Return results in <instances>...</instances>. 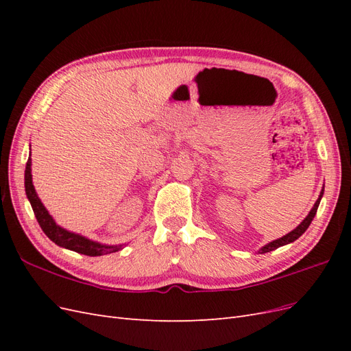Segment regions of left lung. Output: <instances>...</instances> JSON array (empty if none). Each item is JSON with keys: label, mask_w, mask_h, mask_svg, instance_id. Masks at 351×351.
<instances>
[{"label": "left lung", "mask_w": 351, "mask_h": 351, "mask_svg": "<svg viewBox=\"0 0 351 351\" xmlns=\"http://www.w3.org/2000/svg\"><path fill=\"white\" fill-rule=\"evenodd\" d=\"M322 195H324V189H322V192H321V195H319V197H317V200L315 202V205H313V208L311 209V212L309 214H307V217L300 222L299 226H297L293 231H290L289 234H285V236H282L281 239H277V240H274V241H271V243H268V244H265V246L259 250V253H268V252H271V250H275V249H278V247H281V246H285V244H289V243H293L294 240H297L299 239L303 232L309 228V226H311V222L313 221V218H315V215H316V210H317V206H319V204H321V199H322Z\"/></svg>", "instance_id": "1"}]
</instances>
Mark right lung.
<instances>
[{"mask_svg": "<svg viewBox=\"0 0 351 351\" xmlns=\"http://www.w3.org/2000/svg\"><path fill=\"white\" fill-rule=\"evenodd\" d=\"M32 159L29 155V159L26 162V169H25V190H26V196L30 202L32 209L35 212V217L39 222V226L42 228V231L45 232L49 240L54 241L58 246L77 252L82 254H86V256H102V254H108V253H114L119 252L123 244L120 246H108V244H101L98 241L89 240L86 237H83L80 234H76V232L67 231L62 227L57 226V222L54 221L49 215V212L47 210V208L42 204L40 199L36 195V190L34 187V183H32Z\"/></svg>", "mask_w": 351, "mask_h": 351, "instance_id": "obj_1", "label": "right lung"}]
</instances>
